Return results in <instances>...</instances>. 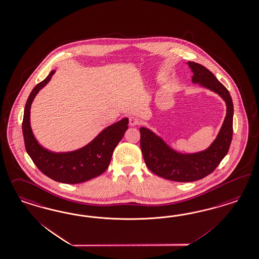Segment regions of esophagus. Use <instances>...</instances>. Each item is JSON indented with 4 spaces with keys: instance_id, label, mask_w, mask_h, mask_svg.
I'll use <instances>...</instances> for the list:
<instances>
[{
    "instance_id": "1",
    "label": "esophagus",
    "mask_w": 259,
    "mask_h": 259,
    "mask_svg": "<svg viewBox=\"0 0 259 259\" xmlns=\"http://www.w3.org/2000/svg\"><path fill=\"white\" fill-rule=\"evenodd\" d=\"M139 124V119L135 116H131L130 117V125L131 126H135Z\"/></svg>"
}]
</instances>
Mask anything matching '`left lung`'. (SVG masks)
Here are the masks:
<instances>
[{"instance_id": "obj_1", "label": "left lung", "mask_w": 259, "mask_h": 259, "mask_svg": "<svg viewBox=\"0 0 259 259\" xmlns=\"http://www.w3.org/2000/svg\"><path fill=\"white\" fill-rule=\"evenodd\" d=\"M188 65L194 83H200L224 99L227 115L217 138L200 153H178L149 128L140 127V147L147 167L153 174L174 182H195L213 172L229 152L233 134V104L229 90L204 66L193 61H188Z\"/></svg>"}]
</instances>
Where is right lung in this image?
Segmentation results:
<instances>
[{"label":"right lung","mask_w":259,"mask_h":259,"mask_svg":"<svg viewBox=\"0 0 259 259\" xmlns=\"http://www.w3.org/2000/svg\"><path fill=\"white\" fill-rule=\"evenodd\" d=\"M55 71L39 82L30 92L25 106L23 135L26 151L41 172L56 182L77 184L87 182L106 171L116 146L127 130L128 119L124 118L107 126L85 147L68 153H53L39 145L31 132L29 113L31 103L41 88L45 87Z\"/></svg>","instance_id":"right-lung-1"}]
</instances>
